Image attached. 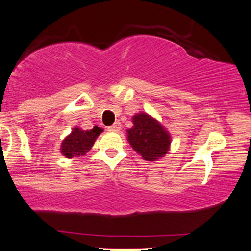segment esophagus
<instances>
[{
  "instance_id": "obj_1",
  "label": "esophagus",
  "mask_w": 251,
  "mask_h": 251,
  "mask_svg": "<svg viewBox=\"0 0 251 251\" xmlns=\"http://www.w3.org/2000/svg\"><path fill=\"white\" fill-rule=\"evenodd\" d=\"M120 128H121L120 123L117 121V123H114L112 126H109V127H108V131H109V132H119V131H120Z\"/></svg>"
}]
</instances>
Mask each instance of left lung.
Segmentation results:
<instances>
[{"instance_id":"1","label":"left lung","mask_w":251,"mask_h":251,"mask_svg":"<svg viewBox=\"0 0 251 251\" xmlns=\"http://www.w3.org/2000/svg\"><path fill=\"white\" fill-rule=\"evenodd\" d=\"M132 123V127L126 131L127 141L142 159L157 161L170 151L172 137L160 121L142 112L133 115Z\"/></svg>"}]
</instances>
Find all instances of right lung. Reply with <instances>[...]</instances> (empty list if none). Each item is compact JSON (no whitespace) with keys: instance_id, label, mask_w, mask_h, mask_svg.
Here are the masks:
<instances>
[{"instance_id":"add662e5","label":"right lung","mask_w":251,"mask_h":251,"mask_svg":"<svg viewBox=\"0 0 251 251\" xmlns=\"http://www.w3.org/2000/svg\"><path fill=\"white\" fill-rule=\"evenodd\" d=\"M103 132V128L94 126L92 130H81L80 127H75L68 136L65 137L60 147V152L67 159H73L75 156H84L91 150L97 137Z\"/></svg>"}]
</instances>
